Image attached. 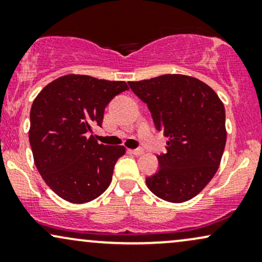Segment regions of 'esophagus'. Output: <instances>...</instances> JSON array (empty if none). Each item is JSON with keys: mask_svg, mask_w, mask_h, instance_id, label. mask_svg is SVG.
Instances as JSON below:
<instances>
[{"mask_svg": "<svg viewBox=\"0 0 262 262\" xmlns=\"http://www.w3.org/2000/svg\"><path fill=\"white\" fill-rule=\"evenodd\" d=\"M129 151H130L133 155H137V156L144 154V150L143 149H133V150H129Z\"/></svg>", "mask_w": 262, "mask_h": 262, "instance_id": "1", "label": "esophagus"}]
</instances>
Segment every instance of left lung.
I'll return each mask as SVG.
<instances>
[{
	"label": "left lung",
	"mask_w": 262,
	"mask_h": 262,
	"mask_svg": "<svg viewBox=\"0 0 262 262\" xmlns=\"http://www.w3.org/2000/svg\"><path fill=\"white\" fill-rule=\"evenodd\" d=\"M148 104L155 128L167 138L159 171L146 177L155 196L182 203L197 196L217 172L227 141L223 102L208 85L192 76L166 74L130 81Z\"/></svg>",
	"instance_id": "1"
}]
</instances>
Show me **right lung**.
Returning <instances> with one entry per match:
<instances>
[{
  "mask_svg": "<svg viewBox=\"0 0 262 262\" xmlns=\"http://www.w3.org/2000/svg\"><path fill=\"white\" fill-rule=\"evenodd\" d=\"M128 89L124 81L71 74L48 83L33 101L29 143L34 164L62 200L90 202L110 186L125 148L98 144L90 133L93 125H102L110 101Z\"/></svg>",
  "mask_w": 262,
  "mask_h": 262,
  "instance_id": "obj_1",
  "label": "right lung"
}]
</instances>
